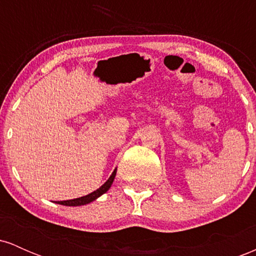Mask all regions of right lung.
<instances>
[{"mask_svg":"<svg viewBox=\"0 0 256 256\" xmlns=\"http://www.w3.org/2000/svg\"><path fill=\"white\" fill-rule=\"evenodd\" d=\"M116 170H114V172L112 173V176L110 177V179H108V180L106 182V183L102 185L101 188H98V190H95V192H94L89 194V195L83 196V198H79L67 200V201H58L56 204H64V206H83V204H90V202L95 201V200L98 198H100V196H101L102 194H104L108 189H110L112 183H113V180H114V177H116Z\"/></svg>","mask_w":256,"mask_h":256,"instance_id":"obj_1","label":"right lung"}]
</instances>
